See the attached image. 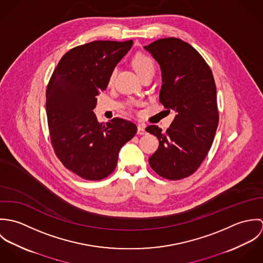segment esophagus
I'll list each match as a JSON object with an SVG mask.
<instances>
[{"instance_id": "1", "label": "esophagus", "mask_w": 263, "mask_h": 263, "mask_svg": "<svg viewBox=\"0 0 263 263\" xmlns=\"http://www.w3.org/2000/svg\"><path fill=\"white\" fill-rule=\"evenodd\" d=\"M147 132H146V128H145V125L144 124H139L138 125V135H145Z\"/></svg>"}]
</instances>
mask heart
I'll list each match as a JSON object with an SVG mask.
<instances>
[{
    "mask_svg": "<svg viewBox=\"0 0 263 263\" xmlns=\"http://www.w3.org/2000/svg\"><path fill=\"white\" fill-rule=\"evenodd\" d=\"M133 65H134V68L136 69L137 73L140 76L143 75L144 73L151 71V70L154 71L153 61L149 57H147L143 53H138L135 55V58L133 60ZM115 74H116V70H113L112 73L109 77V83H112Z\"/></svg>",
    "mask_w": 263,
    "mask_h": 263,
    "instance_id": "heart-1",
    "label": "heart"
}]
</instances>
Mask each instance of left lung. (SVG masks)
<instances>
[{
  "instance_id": "1",
  "label": "left lung",
  "mask_w": 263,
  "mask_h": 263,
  "mask_svg": "<svg viewBox=\"0 0 263 263\" xmlns=\"http://www.w3.org/2000/svg\"><path fill=\"white\" fill-rule=\"evenodd\" d=\"M144 48L160 66V102L176 113L166 132L147 127L159 140L149 163L166 179H182L196 171L215 139L219 112L214 76L198 51L181 39H158Z\"/></svg>"
}]
</instances>
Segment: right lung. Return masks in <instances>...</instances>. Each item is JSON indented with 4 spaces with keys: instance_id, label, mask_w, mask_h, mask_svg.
<instances>
[{
    "instance_id": "1",
    "label": "right lung",
    "mask_w": 263,
    "mask_h": 263,
    "mask_svg": "<svg viewBox=\"0 0 263 263\" xmlns=\"http://www.w3.org/2000/svg\"><path fill=\"white\" fill-rule=\"evenodd\" d=\"M134 41L98 40L69 50L53 71L46 90L51 144L63 165L87 180H100L116 167L121 147L137 134L122 118L100 123L93 112L116 65Z\"/></svg>"
}]
</instances>
